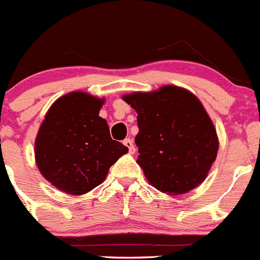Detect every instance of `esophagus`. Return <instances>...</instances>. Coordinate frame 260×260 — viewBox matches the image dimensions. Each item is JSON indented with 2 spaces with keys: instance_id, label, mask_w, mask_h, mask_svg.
Segmentation results:
<instances>
[{
  "instance_id": "esophagus-1",
  "label": "esophagus",
  "mask_w": 260,
  "mask_h": 260,
  "mask_svg": "<svg viewBox=\"0 0 260 260\" xmlns=\"http://www.w3.org/2000/svg\"><path fill=\"white\" fill-rule=\"evenodd\" d=\"M123 144H125V146L128 148V152H130V153H134L135 152L134 142H133L132 139H125V141H123Z\"/></svg>"
}]
</instances>
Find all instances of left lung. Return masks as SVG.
Listing matches in <instances>:
<instances>
[{
  "instance_id": "left-lung-1",
  "label": "left lung",
  "mask_w": 260,
  "mask_h": 260,
  "mask_svg": "<svg viewBox=\"0 0 260 260\" xmlns=\"http://www.w3.org/2000/svg\"><path fill=\"white\" fill-rule=\"evenodd\" d=\"M122 100L138 113L137 162L148 182L168 195L201 185L219 150L217 133L201 100L178 86L127 93Z\"/></svg>"
}]
</instances>
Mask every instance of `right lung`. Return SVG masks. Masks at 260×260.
Here are the masks:
<instances>
[{
	"label": "right lung",
	"mask_w": 260,
	"mask_h": 260,
	"mask_svg": "<svg viewBox=\"0 0 260 260\" xmlns=\"http://www.w3.org/2000/svg\"><path fill=\"white\" fill-rule=\"evenodd\" d=\"M105 99L82 91L50 105L35 139V161L48 182L69 195H83L104 182L128 148L113 141L99 116Z\"/></svg>",
	"instance_id": "obj_1"
}]
</instances>
